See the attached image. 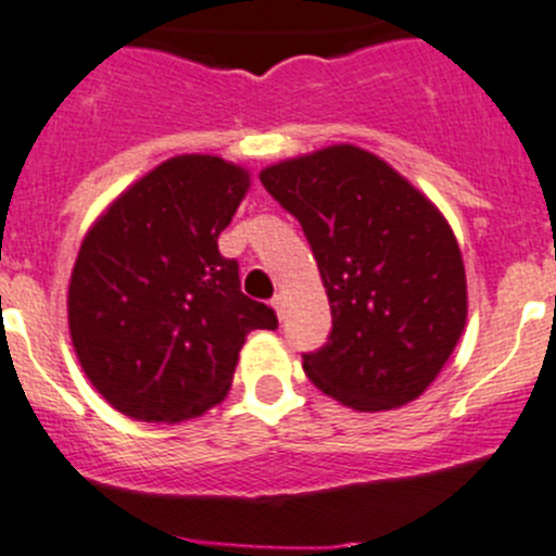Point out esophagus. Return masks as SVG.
<instances>
[{
  "label": "esophagus",
  "mask_w": 556,
  "mask_h": 556,
  "mask_svg": "<svg viewBox=\"0 0 556 556\" xmlns=\"http://www.w3.org/2000/svg\"><path fill=\"white\" fill-rule=\"evenodd\" d=\"M271 307H274V313H277L279 320L288 318V299H285L282 293L274 295V299H271Z\"/></svg>",
  "instance_id": "obj_1"
}]
</instances>
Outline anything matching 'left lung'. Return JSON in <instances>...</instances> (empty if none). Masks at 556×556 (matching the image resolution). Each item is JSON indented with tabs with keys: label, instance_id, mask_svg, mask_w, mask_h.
I'll return each instance as SVG.
<instances>
[{
	"label": "left lung",
	"instance_id": "8db88e82",
	"mask_svg": "<svg viewBox=\"0 0 556 556\" xmlns=\"http://www.w3.org/2000/svg\"><path fill=\"white\" fill-rule=\"evenodd\" d=\"M302 222L331 307L309 381L354 412L417 401L466 329V271L444 214L408 178L356 144H329L261 173Z\"/></svg>",
	"mask_w": 556,
	"mask_h": 556
}]
</instances>
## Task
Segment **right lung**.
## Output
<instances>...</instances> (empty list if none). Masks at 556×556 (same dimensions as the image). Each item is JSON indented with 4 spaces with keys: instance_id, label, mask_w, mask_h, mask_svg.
I'll return each instance as SVG.
<instances>
[{
    "instance_id": "right-lung-1",
    "label": "right lung",
    "mask_w": 556,
    "mask_h": 556,
    "mask_svg": "<svg viewBox=\"0 0 556 556\" xmlns=\"http://www.w3.org/2000/svg\"><path fill=\"white\" fill-rule=\"evenodd\" d=\"M249 169L207 153L161 161L90 225L67 285V329L98 395L139 422L202 417L230 392L238 351L277 329L219 252Z\"/></svg>"
}]
</instances>
